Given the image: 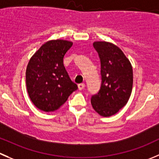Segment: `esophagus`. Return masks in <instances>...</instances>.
<instances>
[{
    "label": "esophagus",
    "instance_id": "34e87169",
    "mask_svg": "<svg viewBox=\"0 0 159 159\" xmlns=\"http://www.w3.org/2000/svg\"><path fill=\"white\" fill-rule=\"evenodd\" d=\"M84 87H85V84H84V83H81V84H78V89H79V90H82Z\"/></svg>",
    "mask_w": 159,
    "mask_h": 159
}]
</instances>
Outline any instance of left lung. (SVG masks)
<instances>
[{
    "label": "left lung",
    "mask_w": 159,
    "mask_h": 159,
    "mask_svg": "<svg viewBox=\"0 0 159 159\" xmlns=\"http://www.w3.org/2000/svg\"><path fill=\"white\" fill-rule=\"evenodd\" d=\"M101 62L102 84L91 103L102 116H111L127 103L133 88V69L122 50L109 42H94Z\"/></svg>",
    "instance_id": "8db88e82"
}]
</instances>
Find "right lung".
Returning <instances> with one entry per match:
<instances>
[{"mask_svg": "<svg viewBox=\"0 0 159 159\" xmlns=\"http://www.w3.org/2000/svg\"><path fill=\"white\" fill-rule=\"evenodd\" d=\"M72 45V42L63 39L48 41L34 53L28 64L25 72L28 94L40 110H57L78 89L64 66V55Z\"/></svg>", "mask_w": 159, "mask_h": 159, "instance_id": "1", "label": "right lung"}]
</instances>
